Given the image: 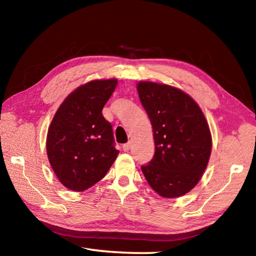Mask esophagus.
<instances>
[{"label": "esophagus", "instance_id": "obj_1", "mask_svg": "<svg viewBox=\"0 0 256 256\" xmlns=\"http://www.w3.org/2000/svg\"><path fill=\"white\" fill-rule=\"evenodd\" d=\"M130 148H131V142H128V144H123V150L124 151H128Z\"/></svg>", "mask_w": 256, "mask_h": 256}]
</instances>
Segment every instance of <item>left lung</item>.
I'll return each instance as SVG.
<instances>
[{
	"label": "left lung",
	"mask_w": 256,
	"mask_h": 256,
	"mask_svg": "<svg viewBox=\"0 0 256 256\" xmlns=\"http://www.w3.org/2000/svg\"><path fill=\"white\" fill-rule=\"evenodd\" d=\"M136 90L152 125L154 156L141 170L160 196L190 192L209 162L212 138L201 108L175 86L140 81Z\"/></svg>",
	"instance_id": "8db88e82"
}]
</instances>
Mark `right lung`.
<instances>
[{
	"label": "right lung",
	"mask_w": 256,
	"mask_h": 256,
	"mask_svg": "<svg viewBox=\"0 0 256 256\" xmlns=\"http://www.w3.org/2000/svg\"><path fill=\"white\" fill-rule=\"evenodd\" d=\"M118 80H92L60 104L48 128L46 150L56 177L66 188L82 192L100 180L118 154L110 122L102 110Z\"/></svg>",
	"instance_id": "right-lung-1"
}]
</instances>
